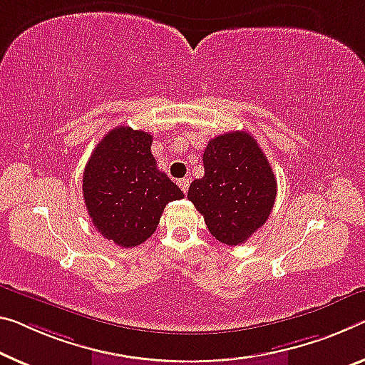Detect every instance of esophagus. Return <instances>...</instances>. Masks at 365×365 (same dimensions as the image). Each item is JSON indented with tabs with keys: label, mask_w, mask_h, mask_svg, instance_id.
<instances>
[{
	"label": "esophagus",
	"mask_w": 365,
	"mask_h": 365,
	"mask_svg": "<svg viewBox=\"0 0 365 365\" xmlns=\"http://www.w3.org/2000/svg\"><path fill=\"white\" fill-rule=\"evenodd\" d=\"M178 184H179V187H181L182 192H184V194H187V190H189V179H187V178L179 179Z\"/></svg>",
	"instance_id": "obj_1"
}]
</instances>
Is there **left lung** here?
I'll return each mask as SVG.
<instances>
[{"label": "left lung", "mask_w": 365, "mask_h": 365, "mask_svg": "<svg viewBox=\"0 0 365 365\" xmlns=\"http://www.w3.org/2000/svg\"><path fill=\"white\" fill-rule=\"evenodd\" d=\"M202 160L205 173L190 182L187 199L220 243H245L264 225L276 200L266 155L251 133L228 132L207 143Z\"/></svg>", "instance_id": "left-lung-1"}]
</instances>
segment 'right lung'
<instances>
[{
	"instance_id": "1",
	"label": "right lung",
	"mask_w": 365,
	"mask_h": 365,
	"mask_svg": "<svg viewBox=\"0 0 365 365\" xmlns=\"http://www.w3.org/2000/svg\"><path fill=\"white\" fill-rule=\"evenodd\" d=\"M148 132L112 128L89 156L83 195L93 225L122 248L142 245L155 233L168 202L182 190L156 168Z\"/></svg>"
}]
</instances>
